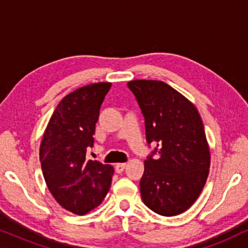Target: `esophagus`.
<instances>
[{
    "mask_svg": "<svg viewBox=\"0 0 248 248\" xmlns=\"http://www.w3.org/2000/svg\"><path fill=\"white\" fill-rule=\"evenodd\" d=\"M124 168H126V163H117L114 166V169L117 171L118 173H121L122 171L124 170Z\"/></svg>",
    "mask_w": 248,
    "mask_h": 248,
    "instance_id": "34e87169",
    "label": "esophagus"
}]
</instances>
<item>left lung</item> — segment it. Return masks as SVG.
Segmentation results:
<instances>
[{
  "label": "left lung",
  "instance_id": "left-lung-1",
  "mask_svg": "<svg viewBox=\"0 0 248 248\" xmlns=\"http://www.w3.org/2000/svg\"><path fill=\"white\" fill-rule=\"evenodd\" d=\"M128 87L143 112L147 143L156 146L144 162L141 200L160 216H177L193 205L209 176L203 121L195 105L166 82L133 80Z\"/></svg>",
  "mask_w": 248,
  "mask_h": 248
}]
</instances>
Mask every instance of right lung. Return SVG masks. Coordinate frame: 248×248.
<instances>
[{"label":"right lung","instance_id":"obj_1","mask_svg":"<svg viewBox=\"0 0 248 248\" xmlns=\"http://www.w3.org/2000/svg\"><path fill=\"white\" fill-rule=\"evenodd\" d=\"M111 82L78 88L62 98L53 112L39 147L43 176L55 201L84 216L103 202L113 167L86 158L94 145L95 124Z\"/></svg>","mask_w":248,"mask_h":248}]
</instances>
